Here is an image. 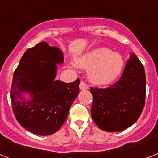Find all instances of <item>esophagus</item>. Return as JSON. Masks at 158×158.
<instances>
[{"mask_svg": "<svg viewBox=\"0 0 158 158\" xmlns=\"http://www.w3.org/2000/svg\"><path fill=\"white\" fill-rule=\"evenodd\" d=\"M88 85H87V84H86V83H85V82L84 81H81L80 82V84H79V89H88Z\"/></svg>", "mask_w": 158, "mask_h": 158, "instance_id": "obj_1", "label": "esophagus"}]
</instances>
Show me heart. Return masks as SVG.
<instances>
[{
  "instance_id": "1",
  "label": "heart",
  "mask_w": 158,
  "mask_h": 158,
  "mask_svg": "<svg viewBox=\"0 0 158 158\" xmlns=\"http://www.w3.org/2000/svg\"><path fill=\"white\" fill-rule=\"evenodd\" d=\"M77 64L89 69L90 81L98 85L111 83L118 76L123 67V58L107 48H97L77 60Z\"/></svg>"
}]
</instances>
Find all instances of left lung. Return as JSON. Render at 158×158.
Here are the masks:
<instances>
[{
	"mask_svg": "<svg viewBox=\"0 0 158 158\" xmlns=\"http://www.w3.org/2000/svg\"><path fill=\"white\" fill-rule=\"evenodd\" d=\"M91 115L106 132H119L139 118L145 105L146 75L143 64L134 54L126 62L121 78L105 89L90 88Z\"/></svg>",
	"mask_w": 158,
	"mask_h": 158,
	"instance_id": "left-lung-1",
	"label": "left lung"
}]
</instances>
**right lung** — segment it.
I'll return each instance as SVG.
<instances>
[{
  "label": "right lung",
  "mask_w": 158,
  "mask_h": 158,
  "mask_svg": "<svg viewBox=\"0 0 158 158\" xmlns=\"http://www.w3.org/2000/svg\"><path fill=\"white\" fill-rule=\"evenodd\" d=\"M63 54L46 42L38 43L23 55L14 72L10 89L12 110L23 127L41 136L57 132L65 122L71 104L79 92V79L72 83L55 80L56 64ZM27 92L31 99L22 94Z\"/></svg>",
  "instance_id": "right-lung-1"
}]
</instances>
